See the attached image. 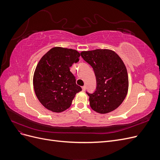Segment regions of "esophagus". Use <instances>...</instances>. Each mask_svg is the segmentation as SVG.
<instances>
[{"label":"esophagus","mask_w":160,"mask_h":160,"mask_svg":"<svg viewBox=\"0 0 160 160\" xmlns=\"http://www.w3.org/2000/svg\"><path fill=\"white\" fill-rule=\"evenodd\" d=\"M82 89H83V91H85V89H86V87L85 86H83L82 87Z\"/></svg>","instance_id":"obj_1"}]
</instances>
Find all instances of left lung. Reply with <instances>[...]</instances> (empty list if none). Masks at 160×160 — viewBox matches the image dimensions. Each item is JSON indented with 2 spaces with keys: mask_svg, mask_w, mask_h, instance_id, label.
I'll list each match as a JSON object with an SVG mask.
<instances>
[{
  "mask_svg": "<svg viewBox=\"0 0 160 160\" xmlns=\"http://www.w3.org/2000/svg\"><path fill=\"white\" fill-rule=\"evenodd\" d=\"M82 58L93 67L96 90L89 97L91 109L99 113L111 112L122 103L129 86L126 67L119 56L109 49L82 51Z\"/></svg>",
  "mask_w": 160,
  "mask_h": 160,
  "instance_id": "1",
  "label": "left lung"
}]
</instances>
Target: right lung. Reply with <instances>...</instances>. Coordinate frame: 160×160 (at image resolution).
I'll use <instances>...</instances> for the list:
<instances>
[{"instance_id": "1", "label": "right lung", "mask_w": 160, "mask_h": 160, "mask_svg": "<svg viewBox=\"0 0 160 160\" xmlns=\"http://www.w3.org/2000/svg\"><path fill=\"white\" fill-rule=\"evenodd\" d=\"M80 53L74 49L53 47L38 62L33 76V86L38 101L52 112L68 109L77 93L82 90L70 71L79 61Z\"/></svg>"}]
</instances>
